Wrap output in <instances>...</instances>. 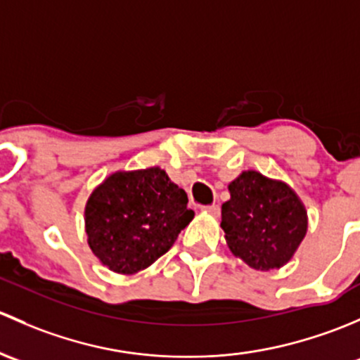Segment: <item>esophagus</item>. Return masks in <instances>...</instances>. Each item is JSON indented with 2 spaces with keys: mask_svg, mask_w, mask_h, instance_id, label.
I'll list each match as a JSON object with an SVG mask.
<instances>
[{
  "mask_svg": "<svg viewBox=\"0 0 360 360\" xmlns=\"http://www.w3.org/2000/svg\"><path fill=\"white\" fill-rule=\"evenodd\" d=\"M202 211H205V213H207V214H213V217H218V214H220V206L218 205H211V206H202L201 207Z\"/></svg>",
  "mask_w": 360,
  "mask_h": 360,
  "instance_id": "esophagus-1",
  "label": "esophagus"
}]
</instances>
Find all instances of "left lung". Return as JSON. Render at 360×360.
Segmentation results:
<instances>
[{
	"instance_id": "8db88e82",
	"label": "left lung",
	"mask_w": 360,
	"mask_h": 360,
	"mask_svg": "<svg viewBox=\"0 0 360 360\" xmlns=\"http://www.w3.org/2000/svg\"><path fill=\"white\" fill-rule=\"evenodd\" d=\"M221 229L229 250L255 270H277L295 257L309 231L307 207L286 181L255 169L229 184Z\"/></svg>"
}]
</instances>
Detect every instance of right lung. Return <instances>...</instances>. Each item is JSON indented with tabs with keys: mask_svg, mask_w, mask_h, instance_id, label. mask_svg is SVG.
Returning a JSON list of instances; mask_svg holds the SVG:
<instances>
[{
	"mask_svg": "<svg viewBox=\"0 0 360 360\" xmlns=\"http://www.w3.org/2000/svg\"><path fill=\"white\" fill-rule=\"evenodd\" d=\"M184 188L159 166L117 169L91 191L84 206V232L103 266L131 276L147 269L175 244L194 218Z\"/></svg>",
	"mask_w": 360,
	"mask_h": 360,
	"instance_id": "obj_1",
	"label": "right lung"
}]
</instances>
